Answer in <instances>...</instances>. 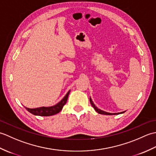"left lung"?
Instances as JSON below:
<instances>
[{
    "label": "left lung",
    "instance_id": "obj_1",
    "mask_svg": "<svg viewBox=\"0 0 156 156\" xmlns=\"http://www.w3.org/2000/svg\"><path fill=\"white\" fill-rule=\"evenodd\" d=\"M90 104L92 106V107L94 108V110L97 111L98 113L99 114H102V115H117V114H121V113H123L125 112H118V113H110V112H105L101 110V109H98L96 106L94 105V104L93 103V102L91 100V98H90Z\"/></svg>",
    "mask_w": 156,
    "mask_h": 156
}]
</instances>
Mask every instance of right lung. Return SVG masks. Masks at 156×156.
Here are the masks:
<instances>
[{
  "instance_id": "1",
  "label": "right lung",
  "mask_w": 156,
  "mask_h": 156,
  "mask_svg": "<svg viewBox=\"0 0 156 156\" xmlns=\"http://www.w3.org/2000/svg\"><path fill=\"white\" fill-rule=\"evenodd\" d=\"M69 91L65 97L63 98L62 100L59 102L57 105H55L54 106H52V107H39V108H29L25 107V108L27 110L31 112V114L34 115H39V116H44V117H45V116H51V115H54L58 113L59 111H61L63 107L65 105V104L67 102L68 98V95L69 94Z\"/></svg>"
}]
</instances>
